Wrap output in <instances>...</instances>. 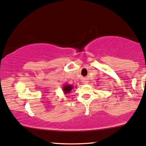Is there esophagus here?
<instances>
[{
    "label": "esophagus",
    "instance_id": "obj_1",
    "mask_svg": "<svg viewBox=\"0 0 146 146\" xmlns=\"http://www.w3.org/2000/svg\"><path fill=\"white\" fill-rule=\"evenodd\" d=\"M83 83L84 84H87L88 83L87 80H83Z\"/></svg>",
    "mask_w": 146,
    "mask_h": 146
}]
</instances>
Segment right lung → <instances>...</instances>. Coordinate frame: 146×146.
<instances>
[{"label": "right lung", "instance_id": "right-lung-1", "mask_svg": "<svg viewBox=\"0 0 146 146\" xmlns=\"http://www.w3.org/2000/svg\"><path fill=\"white\" fill-rule=\"evenodd\" d=\"M62 88H63L62 89L63 92H64L65 95H66V94H69V93H70L72 90L74 89V86L70 85V84H64V86H63Z\"/></svg>", "mask_w": 146, "mask_h": 146}]
</instances>
